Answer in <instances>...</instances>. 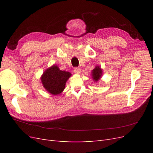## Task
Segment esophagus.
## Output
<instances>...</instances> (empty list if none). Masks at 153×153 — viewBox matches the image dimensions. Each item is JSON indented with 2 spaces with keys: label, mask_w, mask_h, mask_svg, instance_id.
Here are the masks:
<instances>
[{
  "label": "esophagus",
  "mask_w": 153,
  "mask_h": 153,
  "mask_svg": "<svg viewBox=\"0 0 153 153\" xmlns=\"http://www.w3.org/2000/svg\"><path fill=\"white\" fill-rule=\"evenodd\" d=\"M74 72L76 74H79L81 72V69L80 68H75L74 69Z\"/></svg>",
  "instance_id": "34e87169"
}]
</instances>
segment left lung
<instances>
[{"mask_svg": "<svg viewBox=\"0 0 153 153\" xmlns=\"http://www.w3.org/2000/svg\"><path fill=\"white\" fill-rule=\"evenodd\" d=\"M92 78H93V79L95 82L98 81L101 76V74H102V70H101V68L99 66H96L93 70L92 71Z\"/></svg>", "mask_w": 153, "mask_h": 153, "instance_id": "8db88e82", "label": "left lung"}]
</instances>
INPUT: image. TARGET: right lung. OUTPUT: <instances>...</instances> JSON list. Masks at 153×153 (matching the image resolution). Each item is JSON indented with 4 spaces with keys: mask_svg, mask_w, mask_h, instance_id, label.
I'll use <instances>...</instances> for the list:
<instances>
[{
    "mask_svg": "<svg viewBox=\"0 0 153 153\" xmlns=\"http://www.w3.org/2000/svg\"><path fill=\"white\" fill-rule=\"evenodd\" d=\"M71 74L60 70L57 66H53L46 70L41 76L43 87L50 94L57 95L65 88L66 82Z\"/></svg>",
    "mask_w": 153,
    "mask_h": 153,
    "instance_id": "obj_1",
    "label": "right lung"
}]
</instances>
